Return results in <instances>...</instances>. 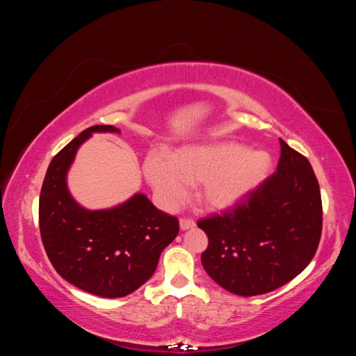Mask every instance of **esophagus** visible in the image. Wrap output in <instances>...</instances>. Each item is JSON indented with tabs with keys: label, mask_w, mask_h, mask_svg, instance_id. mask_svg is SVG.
I'll list each match as a JSON object with an SVG mask.
<instances>
[{
	"label": "esophagus",
	"mask_w": 356,
	"mask_h": 356,
	"mask_svg": "<svg viewBox=\"0 0 356 356\" xmlns=\"http://www.w3.org/2000/svg\"><path fill=\"white\" fill-rule=\"evenodd\" d=\"M193 227H196V222L193 221V220H188V218H182L181 221H179V229L184 232V230H188V229H193Z\"/></svg>",
	"instance_id": "esophagus-1"
}]
</instances>
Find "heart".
I'll use <instances>...</instances> for the list:
<instances>
[{
  "instance_id": "obj_1",
  "label": "heart",
  "mask_w": 356,
  "mask_h": 356,
  "mask_svg": "<svg viewBox=\"0 0 356 356\" xmlns=\"http://www.w3.org/2000/svg\"><path fill=\"white\" fill-rule=\"evenodd\" d=\"M144 175L165 208L174 209L188 196L190 184H199V197L208 209L239 207L260 187L272 169L264 149H245L233 141L187 145L175 154L149 152Z\"/></svg>"
}]
</instances>
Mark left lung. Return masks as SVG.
Here are the masks:
<instances>
[{"mask_svg": "<svg viewBox=\"0 0 356 356\" xmlns=\"http://www.w3.org/2000/svg\"><path fill=\"white\" fill-rule=\"evenodd\" d=\"M275 174L233 211L197 222L208 236L207 273L229 293L261 296L285 285L314 258L322 230L318 179L284 139Z\"/></svg>", "mask_w": 356, "mask_h": 356, "instance_id": "1", "label": "left lung"}]
</instances>
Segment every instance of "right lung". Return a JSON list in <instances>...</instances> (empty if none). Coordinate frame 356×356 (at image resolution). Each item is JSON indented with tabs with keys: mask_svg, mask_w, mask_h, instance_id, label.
<instances>
[{
	"mask_svg": "<svg viewBox=\"0 0 356 356\" xmlns=\"http://www.w3.org/2000/svg\"><path fill=\"white\" fill-rule=\"evenodd\" d=\"M93 134H120V129L92 126L53 157L40 195V233L50 263L65 281L86 293L118 298L153 276L179 224L144 193H135L117 207L93 211L72 197L68 170Z\"/></svg>",
	"mask_w": 356,
	"mask_h": 356,
	"instance_id": "right-lung-1",
	"label": "right lung"
}]
</instances>
